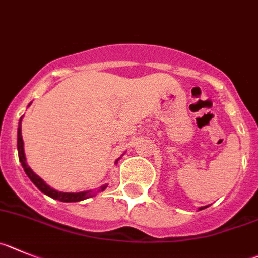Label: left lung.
<instances>
[{
    "mask_svg": "<svg viewBox=\"0 0 258 258\" xmlns=\"http://www.w3.org/2000/svg\"><path fill=\"white\" fill-rule=\"evenodd\" d=\"M202 209H205V208H201V209H200V210H202Z\"/></svg>",
    "mask_w": 258,
    "mask_h": 258,
    "instance_id": "8db88e82",
    "label": "left lung"
}]
</instances>
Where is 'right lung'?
Returning <instances> with one entry per match:
<instances>
[{
	"mask_svg": "<svg viewBox=\"0 0 258 258\" xmlns=\"http://www.w3.org/2000/svg\"><path fill=\"white\" fill-rule=\"evenodd\" d=\"M21 119H23V117L20 118V122H19V128H18L19 160H20V162H21V165H23L24 170H25V173H26V174H28V177L30 178L31 182H33V183H34L35 186H37L38 188H39L40 191L43 192V194L48 195V196L52 197V199L58 200V201H62V202H78V201H83V200L89 199V197L93 196L91 191L79 192V194H67V192H58V191H56V189L50 188V187L48 186V184H45L44 180H43L42 178L38 177V175L35 174V173L33 172V170H31L30 168L28 167V164H26V159H25V153H24L23 136H21ZM105 187H107V186H103L102 188H100V191H104Z\"/></svg>",
	"mask_w": 258,
	"mask_h": 258,
	"instance_id": "add662e5",
	"label": "right lung"
}]
</instances>
